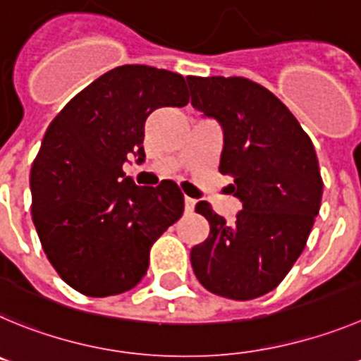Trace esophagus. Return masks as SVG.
<instances>
[{"instance_id":"1","label":"esophagus","mask_w":361,"mask_h":361,"mask_svg":"<svg viewBox=\"0 0 361 361\" xmlns=\"http://www.w3.org/2000/svg\"><path fill=\"white\" fill-rule=\"evenodd\" d=\"M194 207H196V200L185 196V212H192Z\"/></svg>"}]
</instances>
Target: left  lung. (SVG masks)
Returning <instances> with one entry per match:
<instances>
[{
	"label": "left lung",
	"instance_id": "8db88e82",
	"mask_svg": "<svg viewBox=\"0 0 361 361\" xmlns=\"http://www.w3.org/2000/svg\"><path fill=\"white\" fill-rule=\"evenodd\" d=\"M190 104L223 131L219 173L243 203L226 223L207 201L196 212L210 233L190 250L197 281L212 293L252 300L275 290L298 259L322 201L317 152L290 109L243 77H187Z\"/></svg>",
	"mask_w": 361,
	"mask_h": 361
}]
</instances>
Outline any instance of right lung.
<instances>
[{"instance_id": "obj_1", "label": "right lung", "mask_w": 361, "mask_h": 361, "mask_svg": "<svg viewBox=\"0 0 361 361\" xmlns=\"http://www.w3.org/2000/svg\"><path fill=\"white\" fill-rule=\"evenodd\" d=\"M188 104L185 79L126 64L84 87L48 126L30 173L32 219L48 261L87 297L129 291L152 243L183 214L174 181L138 187L122 167L145 161L144 129L158 108Z\"/></svg>"}]
</instances>
